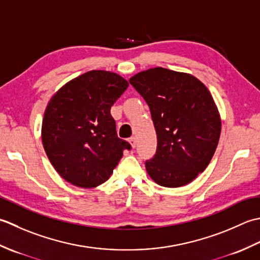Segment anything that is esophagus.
I'll return each mask as SVG.
<instances>
[{
  "mask_svg": "<svg viewBox=\"0 0 260 260\" xmlns=\"http://www.w3.org/2000/svg\"><path fill=\"white\" fill-rule=\"evenodd\" d=\"M129 142L131 144L132 148H136V147H137V140H136V138H135V137H131V138H129Z\"/></svg>",
  "mask_w": 260,
  "mask_h": 260,
  "instance_id": "34e87169",
  "label": "esophagus"
}]
</instances>
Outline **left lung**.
I'll return each instance as SVG.
<instances>
[{"label": "left lung", "mask_w": 260, "mask_h": 260, "mask_svg": "<svg viewBox=\"0 0 260 260\" xmlns=\"http://www.w3.org/2000/svg\"><path fill=\"white\" fill-rule=\"evenodd\" d=\"M129 82L150 109L157 150L146 169L157 184L179 187L208 167L221 134L219 111L197 77L162 67L138 73Z\"/></svg>", "instance_id": "left-lung-1"}]
</instances>
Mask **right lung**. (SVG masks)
<instances>
[{"instance_id":"obj_1","label":"right lung","mask_w":260,"mask_h":260,"mask_svg":"<svg viewBox=\"0 0 260 260\" xmlns=\"http://www.w3.org/2000/svg\"><path fill=\"white\" fill-rule=\"evenodd\" d=\"M129 86L115 73L91 71L63 85L47 105L41 138L51 165L75 186L96 187L108 181L131 149L116 135L111 107Z\"/></svg>"}]
</instances>
